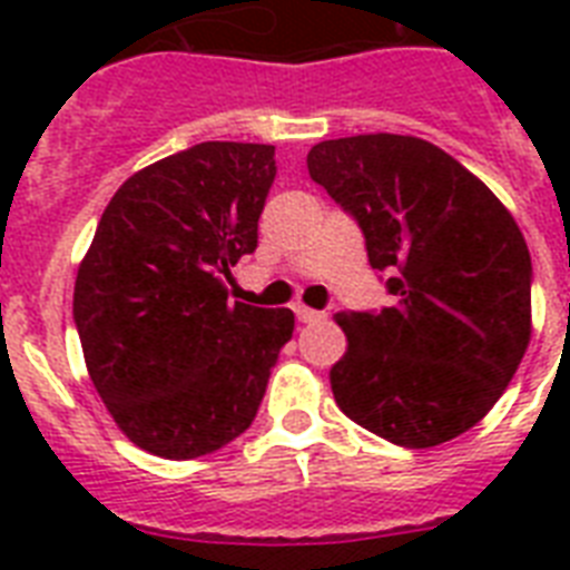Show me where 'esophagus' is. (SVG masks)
I'll return each mask as SVG.
<instances>
[{"instance_id":"obj_1","label":"esophagus","mask_w":570,"mask_h":570,"mask_svg":"<svg viewBox=\"0 0 570 570\" xmlns=\"http://www.w3.org/2000/svg\"><path fill=\"white\" fill-rule=\"evenodd\" d=\"M295 316H298V322H304V325H307V322L325 320V313H322V311H311V307H302V304L295 307Z\"/></svg>"}]
</instances>
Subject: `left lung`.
Instances as JSON below:
<instances>
[{
    "mask_svg": "<svg viewBox=\"0 0 570 570\" xmlns=\"http://www.w3.org/2000/svg\"><path fill=\"white\" fill-rule=\"evenodd\" d=\"M311 180L357 222L387 272L390 307L340 313L348 352L331 370L340 411L423 450L494 407L530 346L532 259L485 183L414 136H352L307 154Z\"/></svg>",
    "mask_w": 570,
    "mask_h": 570,
    "instance_id": "left-lung-1",
    "label": "left lung"
}]
</instances>
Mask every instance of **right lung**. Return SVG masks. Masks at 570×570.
Masks as SVG:
<instances>
[{"mask_svg":"<svg viewBox=\"0 0 570 570\" xmlns=\"http://www.w3.org/2000/svg\"><path fill=\"white\" fill-rule=\"evenodd\" d=\"M275 147L204 141L132 174L73 289L94 387L141 450L186 461L257 416L293 311L230 304L222 277L257 248Z\"/></svg>","mask_w":570,"mask_h":570,"instance_id":"add662e5","label":"right lung"}]
</instances>
